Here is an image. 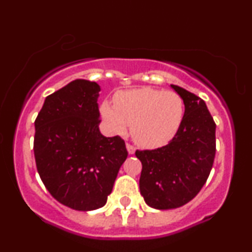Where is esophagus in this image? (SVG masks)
Segmentation results:
<instances>
[{"label":"esophagus","mask_w":252,"mask_h":252,"mask_svg":"<svg viewBox=\"0 0 252 252\" xmlns=\"http://www.w3.org/2000/svg\"><path fill=\"white\" fill-rule=\"evenodd\" d=\"M126 150H128V153L130 155H132V154H135V150H136V148L134 146H131V144L130 143H126Z\"/></svg>","instance_id":"1"}]
</instances>
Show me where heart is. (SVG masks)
I'll return each instance as SVG.
<instances>
[{
	"label": "heart",
	"mask_w": 252,
	"mask_h": 252,
	"mask_svg": "<svg viewBox=\"0 0 252 252\" xmlns=\"http://www.w3.org/2000/svg\"><path fill=\"white\" fill-rule=\"evenodd\" d=\"M184 100L176 92L153 88L120 91L115 104L104 100L100 114L114 135L124 136L131 126L134 141L144 148L168 143L180 128Z\"/></svg>",
	"instance_id": "1"
}]
</instances>
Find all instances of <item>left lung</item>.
<instances>
[{"instance_id": "obj_1", "label": "left lung", "mask_w": 252, "mask_h": 252, "mask_svg": "<svg viewBox=\"0 0 252 252\" xmlns=\"http://www.w3.org/2000/svg\"><path fill=\"white\" fill-rule=\"evenodd\" d=\"M182 98L185 114L180 128L167 146L136 150L142 163L140 192L148 206L178 209L200 192L216 155V123L204 100L178 85H170Z\"/></svg>"}]
</instances>
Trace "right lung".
<instances>
[{
	"label": "right lung",
	"instance_id": "right-lung-1",
	"mask_svg": "<svg viewBox=\"0 0 252 252\" xmlns=\"http://www.w3.org/2000/svg\"><path fill=\"white\" fill-rule=\"evenodd\" d=\"M100 86L76 79L46 97L37 115L34 156L54 199L77 211L103 207L128 152L120 136L100 134Z\"/></svg>",
	"mask_w": 252,
	"mask_h": 252
}]
</instances>
